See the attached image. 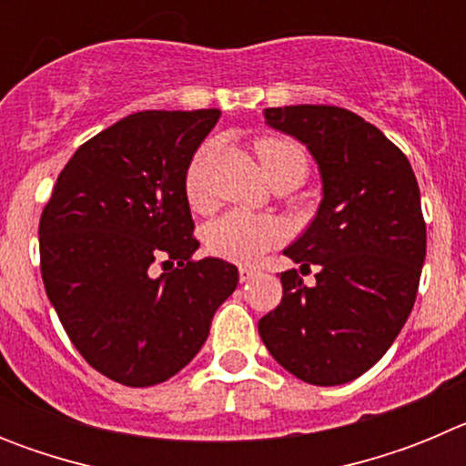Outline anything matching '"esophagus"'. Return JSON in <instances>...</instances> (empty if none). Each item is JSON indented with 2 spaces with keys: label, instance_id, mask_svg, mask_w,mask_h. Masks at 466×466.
Here are the masks:
<instances>
[{
  "label": "esophagus",
  "instance_id": "esophagus-1",
  "mask_svg": "<svg viewBox=\"0 0 466 466\" xmlns=\"http://www.w3.org/2000/svg\"><path fill=\"white\" fill-rule=\"evenodd\" d=\"M258 275L257 268H252V266H242L240 268V282H249V279H254Z\"/></svg>",
  "mask_w": 466,
  "mask_h": 466
}]
</instances>
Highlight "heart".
Instances as JSON below:
<instances>
[{"label":"heart","instance_id":"obj_1","mask_svg":"<svg viewBox=\"0 0 466 466\" xmlns=\"http://www.w3.org/2000/svg\"><path fill=\"white\" fill-rule=\"evenodd\" d=\"M208 149L198 151L184 177V191L193 209H208L212 205V193L208 187ZM257 154L268 179L279 172L291 170L303 182L308 172V156L296 142L287 137H261L257 142ZM282 238V221L268 214H254L245 209H230L205 228L208 252L233 263L258 261L268 249L279 245Z\"/></svg>","mask_w":466,"mask_h":466}]
</instances>
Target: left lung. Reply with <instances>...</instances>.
<instances>
[{
    "label": "left lung",
    "instance_id": "obj_1",
    "mask_svg": "<svg viewBox=\"0 0 466 466\" xmlns=\"http://www.w3.org/2000/svg\"><path fill=\"white\" fill-rule=\"evenodd\" d=\"M266 118L308 144L324 200L284 249L300 273L319 266L317 282L279 275L282 300L258 319V336L303 382L343 385L385 355L413 310L427 254L418 179L397 144L343 106H278Z\"/></svg>",
    "mask_w": 466,
    "mask_h": 466
}]
</instances>
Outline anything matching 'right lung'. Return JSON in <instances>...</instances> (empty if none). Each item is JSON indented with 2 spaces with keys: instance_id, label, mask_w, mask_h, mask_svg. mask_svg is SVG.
<instances>
[{
  "instance_id": "1",
  "label": "right lung",
  "mask_w": 466,
  "mask_h": 466,
  "mask_svg": "<svg viewBox=\"0 0 466 466\" xmlns=\"http://www.w3.org/2000/svg\"><path fill=\"white\" fill-rule=\"evenodd\" d=\"M219 109L137 111L76 149L39 219L44 287L79 355L109 380L151 387L209 336L238 268L193 258L184 177ZM177 261L167 274L150 266Z\"/></svg>"
}]
</instances>
